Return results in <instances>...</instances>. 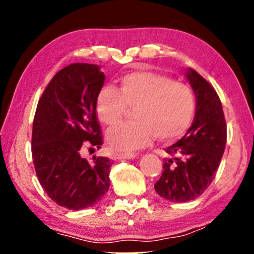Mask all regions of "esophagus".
<instances>
[{
    "label": "esophagus",
    "mask_w": 254,
    "mask_h": 254,
    "mask_svg": "<svg viewBox=\"0 0 254 254\" xmlns=\"http://www.w3.org/2000/svg\"><path fill=\"white\" fill-rule=\"evenodd\" d=\"M136 154H134V152H126V154H121V152H119V154L116 155V157L118 159H133L136 157Z\"/></svg>",
    "instance_id": "1"
}]
</instances>
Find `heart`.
Listing matches in <instances>:
<instances>
[{
	"label": "heart",
	"mask_w": 254,
	"mask_h": 254,
	"mask_svg": "<svg viewBox=\"0 0 254 254\" xmlns=\"http://www.w3.org/2000/svg\"><path fill=\"white\" fill-rule=\"evenodd\" d=\"M128 109H134L130 124L117 126L107 133L113 150L130 151L145 147L152 137L172 141L189 129L195 111L190 86L154 71H134L120 78L118 90L100 89L96 112L103 124L120 123Z\"/></svg>",
	"instance_id": "heart-1"
}]
</instances>
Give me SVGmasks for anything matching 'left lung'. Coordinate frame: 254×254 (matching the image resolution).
Here are the masks:
<instances>
[{
	"instance_id": "obj_1",
	"label": "left lung",
	"mask_w": 254,
	"mask_h": 254,
	"mask_svg": "<svg viewBox=\"0 0 254 254\" xmlns=\"http://www.w3.org/2000/svg\"><path fill=\"white\" fill-rule=\"evenodd\" d=\"M186 76L195 93V117L187 133L165 149L164 170L155 184L156 192L172 202L196 199L209 187L227 143V125L217 92L193 69Z\"/></svg>"
}]
</instances>
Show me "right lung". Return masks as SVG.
Listing matches in <instances>:
<instances>
[{"label": "right lung", "mask_w": 254, "mask_h": 254, "mask_svg": "<svg viewBox=\"0 0 254 254\" xmlns=\"http://www.w3.org/2000/svg\"><path fill=\"white\" fill-rule=\"evenodd\" d=\"M105 75L99 65L72 64L46 86L33 120L32 158L40 185L59 206L79 210L96 204L110 187L107 157L88 161L84 149L103 144L96 98Z\"/></svg>", "instance_id": "obj_1"}]
</instances>
